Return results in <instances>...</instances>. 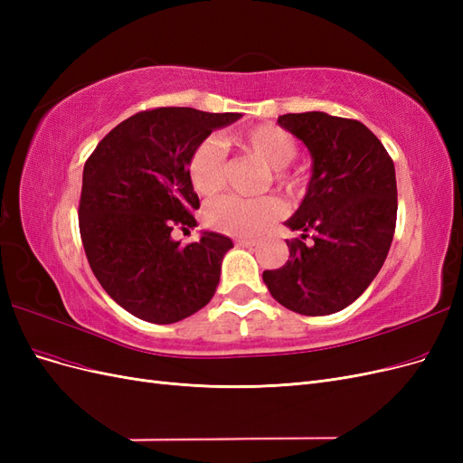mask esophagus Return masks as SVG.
Here are the masks:
<instances>
[{
  "label": "esophagus",
  "mask_w": 463,
  "mask_h": 463,
  "mask_svg": "<svg viewBox=\"0 0 463 463\" xmlns=\"http://www.w3.org/2000/svg\"><path fill=\"white\" fill-rule=\"evenodd\" d=\"M235 243L240 247H255L257 245L255 240H247V237H240V240H235Z\"/></svg>",
  "instance_id": "esophagus-1"
}]
</instances>
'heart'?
<instances>
[{
	"label": "heart",
	"instance_id": "heart-1",
	"mask_svg": "<svg viewBox=\"0 0 463 463\" xmlns=\"http://www.w3.org/2000/svg\"><path fill=\"white\" fill-rule=\"evenodd\" d=\"M233 143L257 156L266 167H270V179L288 193H296L299 184L296 177L286 174L284 167L291 164L298 154V143L288 131L278 125H257L233 137ZM187 172L193 189L203 197H213L226 185V154L214 137L204 138L189 156ZM284 216V204L272 194L257 199L220 197L204 210L210 228L230 235H259Z\"/></svg>",
	"mask_w": 463,
	"mask_h": 463
}]
</instances>
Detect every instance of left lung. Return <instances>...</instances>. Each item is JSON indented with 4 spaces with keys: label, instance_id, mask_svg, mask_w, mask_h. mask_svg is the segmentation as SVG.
Masks as SVG:
<instances>
[{
    "label": "left lung",
    "instance_id": "obj_1",
    "mask_svg": "<svg viewBox=\"0 0 463 463\" xmlns=\"http://www.w3.org/2000/svg\"><path fill=\"white\" fill-rule=\"evenodd\" d=\"M278 125L309 148L313 167L305 197L286 226L289 259L262 279L272 298L305 317L332 315L352 305L383 269L396 230L394 162L383 143L355 119L305 111ZM313 231V244L302 240Z\"/></svg>",
    "mask_w": 463,
    "mask_h": 463
}]
</instances>
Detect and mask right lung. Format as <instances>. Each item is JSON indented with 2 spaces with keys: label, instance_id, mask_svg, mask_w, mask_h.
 Listing matches in <instances>:
<instances>
[{
  "label": "right lung",
  "instance_id": "add662e5",
  "mask_svg": "<svg viewBox=\"0 0 463 463\" xmlns=\"http://www.w3.org/2000/svg\"><path fill=\"white\" fill-rule=\"evenodd\" d=\"M241 114L193 108L138 111L111 129L85 164L79 228L90 269L108 296L137 318L172 325L197 313L220 284L232 240L201 232L181 247L172 232L197 226L191 152Z\"/></svg>",
  "mask_w": 463,
  "mask_h": 463
}]
</instances>
